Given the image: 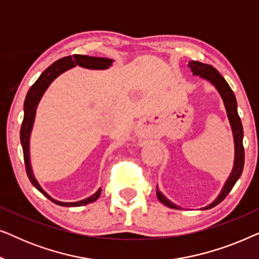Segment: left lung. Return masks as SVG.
Returning a JSON list of instances; mask_svg holds the SVG:
<instances>
[{
  "instance_id": "left-lung-1",
  "label": "left lung",
  "mask_w": 259,
  "mask_h": 259,
  "mask_svg": "<svg viewBox=\"0 0 259 259\" xmlns=\"http://www.w3.org/2000/svg\"><path fill=\"white\" fill-rule=\"evenodd\" d=\"M190 69L192 70L194 75H200L204 79L210 81L212 84H214L215 88H217L219 94L222 95L223 100H224L226 112H228V116L230 120V123H231L232 132H233V138H235V146H236V157H235V165H233V169L231 176L228 179V182L225 183L224 189L219 194V197L215 199L213 203L207 205L206 207H204V210H208V208L214 207L215 205L222 203L223 200L225 199V197L228 196L230 191L232 190V187L235 186L237 180L239 179L240 175H242L243 168H244V157H245V153H244V146H243V126L242 121H240V118L238 115V112H237V101L236 97L233 94L231 87L229 86V83L226 82L224 77H223L219 72L215 68H213L211 65H206V63L199 62V61H190L189 62ZM157 196L158 199L161 201L162 204H165L166 206L172 207V208H179L176 206L175 204L171 203L168 199L162 196V194L159 192L157 189Z\"/></svg>"
}]
</instances>
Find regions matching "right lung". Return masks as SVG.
I'll return each instance as SVG.
<instances>
[{
	"instance_id": "obj_1",
	"label": "right lung",
	"mask_w": 259,
	"mask_h": 259,
	"mask_svg": "<svg viewBox=\"0 0 259 259\" xmlns=\"http://www.w3.org/2000/svg\"><path fill=\"white\" fill-rule=\"evenodd\" d=\"M112 62L113 60L111 59L95 58V56H87V55H79V54H74L73 56L70 55L65 56V58L58 60V61H55L53 65L49 66L48 68L41 74L40 77L35 81V83L29 88V91H28L27 93L26 100H24V116H23L22 126H21V132H20L27 176L28 178H29L30 183L33 184V185L36 187V189L40 191L44 196L47 197L49 200H52L53 203H55L56 205H60V206H82V205L93 203V201H95L99 197H100L101 189H99L93 196L88 197L83 200L75 201V203H62V201L53 199V198L49 197L48 194L41 189V186L38 185L36 179L34 178L33 172H31V166H30V160H29V137H30L31 128H33L35 112H36L37 104L38 101H40L42 95H44L45 91L47 90L49 84H51L52 81L54 80L56 76L60 75V74L65 72V70L72 68V67L76 65L84 67V68H90V69H106L112 65Z\"/></svg>"
}]
</instances>
